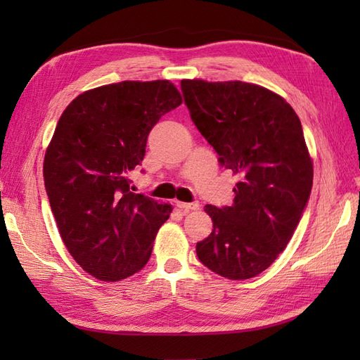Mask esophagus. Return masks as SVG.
<instances>
[{"label":"esophagus","instance_id":"esophagus-1","mask_svg":"<svg viewBox=\"0 0 360 360\" xmlns=\"http://www.w3.org/2000/svg\"><path fill=\"white\" fill-rule=\"evenodd\" d=\"M176 205H178V207L182 209V210H198V209H200V202H198V201H195V202H181V201H178V202H176Z\"/></svg>","mask_w":360,"mask_h":360}]
</instances>
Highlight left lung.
<instances>
[{"label":"left lung","mask_w":360,"mask_h":360,"mask_svg":"<svg viewBox=\"0 0 360 360\" xmlns=\"http://www.w3.org/2000/svg\"><path fill=\"white\" fill-rule=\"evenodd\" d=\"M181 89L221 167L240 176L232 205H205L213 231L196 255L229 280L257 277L285 250L308 205L314 173L300 119L285 98L246 82L182 80Z\"/></svg>","instance_id":"1"}]
</instances>
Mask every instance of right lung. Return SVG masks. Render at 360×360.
Listing matches in <instances>:
<instances>
[{
  "label": "right lung",
  "mask_w": 360,
  "mask_h": 360,
  "mask_svg": "<svg viewBox=\"0 0 360 360\" xmlns=\"http://www.w3.org/2000/svg\"><path fill=\"white\" fill-rule=\"evenodd\" d=\"M181 103L168 80H127L77 96L58 120L44 156L46 193L66 249L98 280L139 272L170 217V204L131 192L129 174L151 128Z\"/></svg>",
  "instance_id": "obj_1"
}]
</instances>
